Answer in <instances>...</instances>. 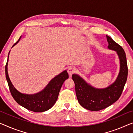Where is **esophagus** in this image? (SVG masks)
<instances>
[{
  "instance_id": "esophagus-1",
  "label": "esophagus",
  "mask_w": 133,
  "mask_h": 133,
  "mask_svg": "<svg viewBox=\"0 0 133 133\" xmlns=\"http://www.w3.org/2000/svg\"><path fill=\"white\" fill-rule=\"evenodd\" d=\"M75 72V68L73 66H70L68 69V73L69 76H71Z\"/></svg>"
}]
</instances>
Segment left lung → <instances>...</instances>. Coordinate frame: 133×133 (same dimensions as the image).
Segmentation results:
<instances>
[{"instance_id":"8db88e82","label":"left lung","mask_w":133,"mask_h":133,"mask_svg":"<svg viewBox=\"0 0 133 133\" xmlns=\"http://www.w3.org/2000/svg\"><path fill=\"white\" fill-rule=\"evenodd\" d=\"M108 48L116 52L119 60V72L113 83L102 89L94 87L77 74L72 75L75 93L79 103L85 109L98 111L108 108L117 101L123 91L127 79L128 68L125 53L121 46L107 36Z\"/></svg>"}]
</instances>
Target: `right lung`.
<instances>
[{
	"instance_id": "1",
	"label": "right lung",
	"mask_w": 133,
	"mask_h": 133,
	"mask_svg": "<svg viewBox=\"0 0 133 133\" xmlns=\"http://www.w3.org/2000/svg\"><path fill=\"white\" fill-rule=\"evenodd\" d=\"M20 37L18 42L12 46L16 45L21 39ZM10 51L8 54V60L5 66L6 78L11 95L14 100L22 107L35 112H42L50 109L55 105L58 99L61 87L65 81L69 78L68 74L65 70L56 75L50 81L42 91L35 94H24L19 92L12 84L8 75V64Z\"/></svg>"
}]
</instances>
